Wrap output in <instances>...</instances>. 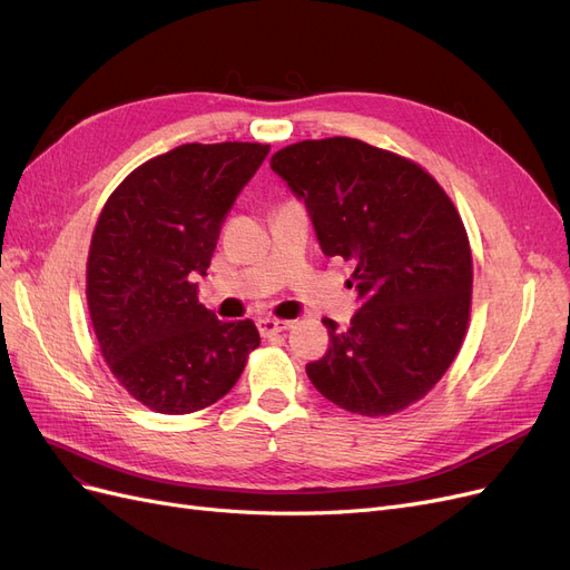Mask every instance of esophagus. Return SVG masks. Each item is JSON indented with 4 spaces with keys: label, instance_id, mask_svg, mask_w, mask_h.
<instances>
[{
    "label": "esophagus",
    "instance_id": "34e87169",
    "mask_svg": "<svg viewBox=\"0 0 570 570\" xmlns=\"http://www.w3.org/2000/svg\"><path fill=\"white\" fill-rule=\"evenodd\" d=\"M293 324L284 318H258V331L263 335H275V333H284L288 331Z\"/></svg>",
    "mask_w": 570,
    "mask_h": 570
}]
</instances>
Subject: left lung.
<instances>
[{
  "mask_svg": "<svg viewBox=\"0 0 570 570\" xmlns=\"http://www.w3.org/2000/svg\"><path fill=\"white\" fill-rule=\"evenodd\" d=\"M307 207L321 252L354 261L358 312L307 377L331 403L365 416L424 399L468 328L473 258L452 200L412 160L350 137L307 139L272 156Z\"/></svg>",
  "mask_w": 570,
  "mask_h": 570,
  "instance_id": "left-lung-1",
  "label": "left lung"
}]
</instances>
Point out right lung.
Wrapping results in <instances>:
<instances>
[{"instance_id":"right-lung-1","label":"right lung","mask_w":570,"mask_h":570,"mask_svg":"<svg viewBox=\"0 0 570 570\" xmlns=\"http://www.w3.org/2000/svg\"><path fill=\"white\" fill-rule=\"evenodd\" d=\"M267 144H184L139 165L107 200L90 242L86 295L114 377L163 414L203 410L235 386L261 344L252 318L197 301L220 224Z\"/></svg>"}]
</instances>
